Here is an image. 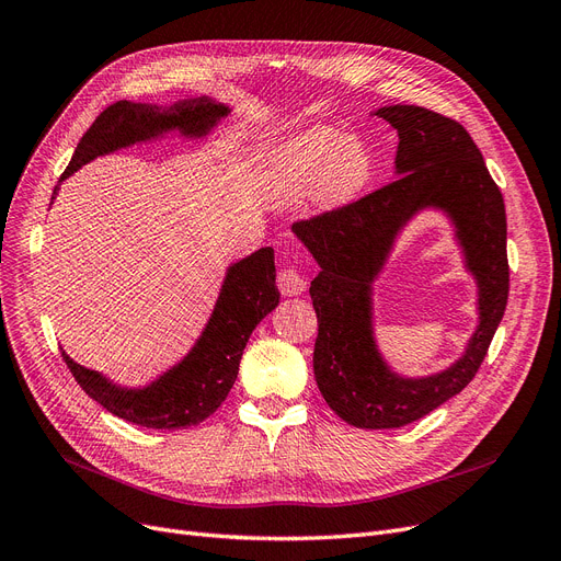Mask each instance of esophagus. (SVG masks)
I'll return each instance as SVG.
<instances>
[{
  "label": "esophagus",
  "mask_w": 561,
  "mask_h": 561,
  "mask_svg": "<svg viewBox=\"0 0 561 561\" xmlns=\"http://www.w3.org/2000/svg\"><path fill=\"white\" fill-rule=\"evenodd\" d=\"M277 286L284 296H300L307 288V277L300 273V267L286 263L277 273Z\"/></svg>",
  "instance_id": "esophagus-1"
}]
</instances>
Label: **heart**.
Segmentation results:
<instances>
[{
	"label": "heart",
	"mask_w": 561,
	"mask_h": 561,
	"mask_svg": "<svg viewBox=\"0 0 561 561\" xmlns=\"http://www.w3.org/2000/svg\"><path fill=\"white\" fill-rule=\"evenodd\" d=\"M375 175V157L358 138L330 127H312L286 138L273 154L267 186L286 201L312 190L323 205L356 198Z\"/></svg>",
	"instance_id": "heart-1"
}]
</instances>
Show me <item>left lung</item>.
Masks as SVG:
<instances>
[{
    "instance_id": "left-lung-1",
    "label": "left lung",
    "mask_w": 561,
    "mask_h": 561,
    "mask_svg": "<svg viewBox=\"0 0 561 561\" xmlns=\"http://www.w3.org/2000/svg\"><path fill=\"white\" fill-rule=\"evenodd\" d=\"M377 115L398 129L400 178L294 224L321 265L309 286L319 319L317 386L342 421L363 430L409 425L465 390L508 300L504 196L467 129L423 106H386ZM425 204L444 206L459 226L468 264L480 279L482 323L468 354L442 376L400 380L389 375L370 340L368 282L401 224Z\"/></svg>"
}]
</instances>
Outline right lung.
<instances>
[{
	"mask_svg": "<svg viewBox=\"0 0 561 561\" xmlns=\"http://www.w3.org/2000/svg\"><path fill=\"white\" fill-rule=\"evenodd\" d=\"M226 113L228 108L210 99L182 101L169 111L115 101L82 134L61 180L99 154L165 129L178 127L182 134L201 136ZM277 302L275 252L273 247H263L228 270L213 319L205 325L198 344L190 356L150 388L122 390L96 371L73 363L65 351H61V358L78 386L117 419L140 427L184 430L203 423L228 398L238 379L249 335L267 312H273Z\"/></svg>",
	"mask_w": 561,
	"mask_h": 561,
	"instance_id": "right-lung-1",
	"label": "right lung"
}]
</instances>
